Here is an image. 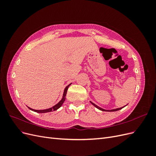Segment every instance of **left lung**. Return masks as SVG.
I'll list each match as a JSON object with an SVG mask.
<instances>
[{
    "instance_id": "obj_1",
    "label": "left lung",
    "mask_w": 156,
    "mask_h": 156,
    "mask_svg": "<svg viewBox=\"0 0 156 156\" xmlns=\"http://www.w3.org/2000/svg\"><path fill=\"white\" fill-rule=\"evenodd\" d=\"M90 103H92V104L94 106V107H96L97 108H98V109H100V110H101V111H110V112H112V111H119V110H120V109H122V108H124V107H120V108H115V109H112V110H105V109H103V108H101V107H98V105H96V104H94V103H92V101H90Z\"/></svg>"
}]
</instances>
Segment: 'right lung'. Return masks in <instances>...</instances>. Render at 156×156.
I'll list each match as a JSON object with an SVG mask.
<instances>
[{
	"label": "right lung",
	"mask_w": 156,
	"mask_h": 156,
	"mask_svg": "<svg viewBox=\"0 0 156 156\" xmlns=\"http://www.w3.org/2000/svg\"><path fill=\"white\" fill-rule=\"evenodd\" d=\"M71 84H72V83H71ZM71 84H68V85L65 88L62 100H61L57 103V104L54 105L53 107H51V108H48V109H44V110H35V109H33V108H30V107H29V109H30L31 111H33L36 112H38V113H45V112H51V111H53L57 110L58 108H59L61 106H62V105L63 104V103L64 102V101H65V100H66V96L67 90H68V87L71 85Z\"/></svg>",
	"instance_id": "obj_1"
}]
</instances>
